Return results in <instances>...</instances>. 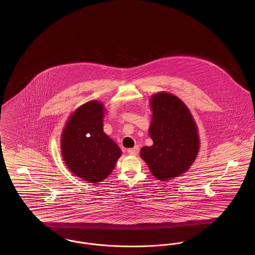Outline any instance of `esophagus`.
I'll use <instances>...</instances> for the list:
<instances>
[{"mask_svg": "<svg viewBox=\"0 0 255 255\" xmlns=\"http://www.w3.org/2000/svg\"><path fill=\"white\" fill-rule=\"evenodd\" d=\"M138 151H139L138 146H134L133 148H130V149L127 150V152H128L129 154H131V155H136V154L138 153Z\"/></svg>", "mask_w": 255, "mask_h": 255, "instance_id": "esophagus-1", "label": "esophagus"}]
</instances>
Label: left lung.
<instances>
[{"label":"left lung","mask_w":255,"mask_h":255,"mask_svg":"<svg viewBox=\"0 0 255 255\" xmlns=\"http://www.w3.org/2000/svg\"><path fill=\"white\" fill-rule=\"evenodd\" d=\"M151 108L149 135L154 143L142 147L140 157L158 181H169L194 162L200 147L198 128L186 105L171 94L154 95Z\"/></svg>","instance_id":"obj_1"}]
</instances>
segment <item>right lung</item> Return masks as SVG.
I'll return each mask as SVG.
<instances>
[{
    "label": "right lung",
    "mask_w": 255,
    "mask_h": 255,
    "mask_svg": "<svg viewBox=\"0 0 255 255\" xmlns=\"http://www.w3.org/2000/svg\"><path fill=\"white\" fill-rule=\"evenodd\" d=\"M104 106L93 100L73 112L61 136L68 168L87 182L97 183L113 172L122 150L103 132Z\"/></svg>",
    "instance_id": "right-lung-1"
}]
</instances>
